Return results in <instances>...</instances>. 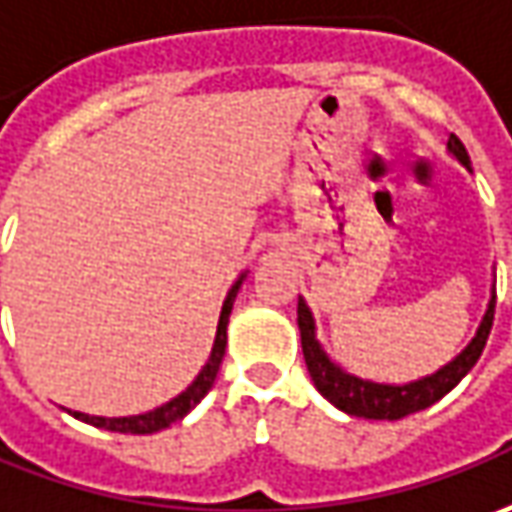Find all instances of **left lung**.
I'll return each instance as SVG.
<instances>
[{"label":"left lung","mask_w":512,"mask_h":512,"mask_svg":"<svg viewBox=\"0 0 512 512\" xmlns=\"http://www.w3.org/2000/svg\"><path fill=\"white\" fill-rule=\"evenodd\" d=\"M448 150L470 169V155H467L465 144L453 133L448 135ZM493 311H496V294H493V300L487 306L482 326H479L476 337L470 340L465 351L453 362H448L445 368H439L436 374H431V377L416 379V382H408V385H379V382H368V379L345 374L340 365H334V362L328 360L326 351L317 343V337H314V317H311L309 306L303 300L297 303V326H300V343H303L306 368H309L317 391L331 405H337L345 414L362 416V419H402V416L431 408L433 402H439L450 388H456L459 379L465 377L467 371L476 365V360L485 351L490 328H493Z\"/></svg>","instance_id":"obj_1"}]
</instances>
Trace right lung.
<instances>
[{
    "instance_id": "add662e5",
    "label": "right lung",
    "mask_w": 512,
    "mask_h": 512,
    "mask_svg": "<svg viewBox=\"0 0 512 512\" xmlns=\"http://www.w3.org/2000/svg\"><path fill=\"white\" fill-rule=\"evenodd\" d=\"M240 283H243V274H240L238 280H235V286L229 289L226 294V300H223V309H221V320H218V334H215V345H212V354H209V360L201 368V374L195 377V382L186 388L184 394H178L175 399H169L167 405H161V408H155L150 414H138V416H113V419H107V416H87L79 414V411H73L76 419L81 422H87V425H96V428H104V431H115V433H155V431H164L169 428L172 422H178V419H184L198 402H201L206 394H209V388H212V382L218 377V368H221L223 362V351H226V326H229V314H232V303H235V297H238Z\"/></svg>"
}]
</instances>
